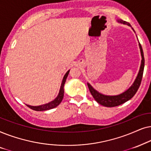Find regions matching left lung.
<instances>
[{
  "mask_svg": "<svg viewBox=\"0 0 151 151\" xmlns=\"http://www.w3.org/2000/svg\"><path fill=\"white\" fill-rule=\"evenodd\" d=\"M117 22L131 27L130 23H128V22L123 21V20L118 19ZM132 29H133V28H132ZM139 45L140 52H141L142 55L141 65H140L139 70L138 74L135 80H134V83H132V85L130 86L127 90H126V91L123 92V93L118 94V95H104V94L99 93V92L96 91L95 89H94V88H92V86L90 85V83H88V88H89L90 93H91L92 96L94 97V99H95V101L97 102V103H99V104H101V105L104 106H106V107H114V106H119L122 104L125 103V102L131 99L132 96L135 94L137 91V90L139 89V88L140 84H141L144 68V57L143 50H142L141 44L139 43Z\"/></svg>",
  "mask_w": 151,
  "mask_h": 151,
  "instance_id": "left-lung-1",
  "label": "left lung"
}]
</instances>
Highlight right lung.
<instances>
[{
  "label": "right lung",
  "mask_w": 151,
  "mask_h": 151,
  "mask_svg": "<svg viewBox=\"0 0 151 151\" xmlns=\"http://www.w3.org/2000/svg\"><path fill=\"white\" fill-rule=\"evenodd\" d=\"M70 70L66 72L65 75L63 78V80H62V83H61V88H60V90L59 92V94L57 96L55 99H54L53 101H52L51 102H49V103L43 104V105H41V106H29V105H27L28 107L31 109L36 110V111H43V110H50L52 109V108H55V107H57V106H59L61 102L62 101V99L63 98V95H64V90H63V87L64 85H65L66 79H67L68 74H69Z\"/></svg>",
  "instance_id": "right-lung-1"
}]
</instances>
